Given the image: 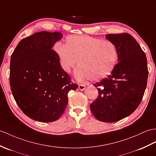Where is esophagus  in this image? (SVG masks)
<instances>
[{
  "instance_id": "34e87169",
  "label": "esophagus",
  "mask_w": 156,
  "mask_h": 156,
  "mask_svg": "<svg viewBox=\"0 0 156 156\" xmlns=\"http://www.w3.org/2000/svg\"><path fill=\"white\" fill-rule=\"evenodd\" d=\"M86 88V86L84 84H79L78 85V88L80 90H84Z\"/></svg>"
}]
</instances>
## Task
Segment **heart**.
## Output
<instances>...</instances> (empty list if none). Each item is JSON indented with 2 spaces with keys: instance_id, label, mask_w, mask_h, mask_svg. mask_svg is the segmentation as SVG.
Listing matches in <instances>:
<instances>
[{
  "instance_id": "b5f03b06",
  "label": "heart",
  "mask_w": 156,
  "mask_h": 156,
  "mask_svg": "<svg viewBox=\"0 0 156 156\" xmlns=\"http://www.w3.org/2000/svg\"><path fill=\"white\" fill-rule=\"evenodd\" d=\"M54 49L65 72H69L78 62L76 77L80 80L89 78L96 81L107 77L114 71L118 60L114 43L90 36H69L64 44L57 42Z\"/></svg>"
}]
</instances>
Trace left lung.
<instances>
[{"mask_svg":"<svg viewBox=\"0 0 156 156\" xmlns=\"http://www.w3.org/2000/svg\"><path fill=\"white\" fill-rule=\"evenodd\" d=\"M106 37L116 46L119 62L110 75L94 84L99 95L90 110L98 120L111 123L128 116L138 107L148 69L146 54L132 35L109 34Z\"/></svg>","mask_w":156,"mask_h":156,"instance_id":"obj_1","label":"left lung"}]
</instances>
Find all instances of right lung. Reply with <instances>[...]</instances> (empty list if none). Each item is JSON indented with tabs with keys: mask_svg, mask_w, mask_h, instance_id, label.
I'll return each instance as SVG.
<instances>
[{
	"mask_svg": "<svg viewBox=\"0 0 156 156\" xmlns=\"http://www.w3.org/2000/svg\"><path fill=\"white\" fill-rule=\"evenodd\" d=\"M62 37L58 32H37L22 40L10 58L14 98L24 114L38 122L58 119L68 104V92L78 87L52 49Z\"/></svg>",
	"mask_w": 156,
	"mask_h": 156,
	"instance_id": "add662e5",
	"label": "right lung"
}]
</instances>
